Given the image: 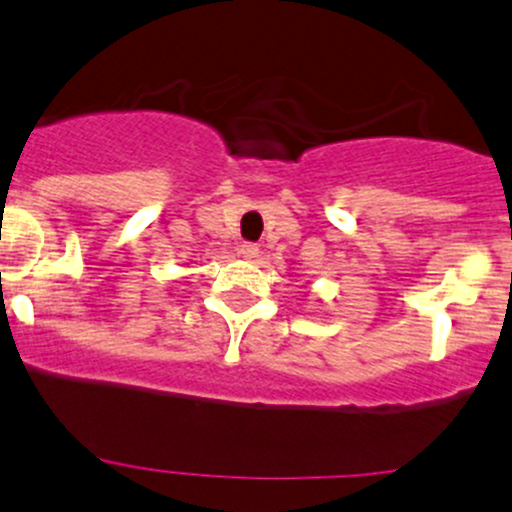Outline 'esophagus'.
I'll return each mask as SVG.
<instances>
[{"label": "esophagus", "mask_w": 512, "mask_h": 512, "mask_svg": "<svg viewBox=\"0 0 512 512\" xmlns=\"http://www.w3.org/2000/svg\"><path fill=\"white\" fill-rule=\"evenodd\" d=\"M257 255H260V247H257L255 242H242V245H240L242 260H255Z\"/></svg>", "instance_id": "obj_1"}]
</instances>
